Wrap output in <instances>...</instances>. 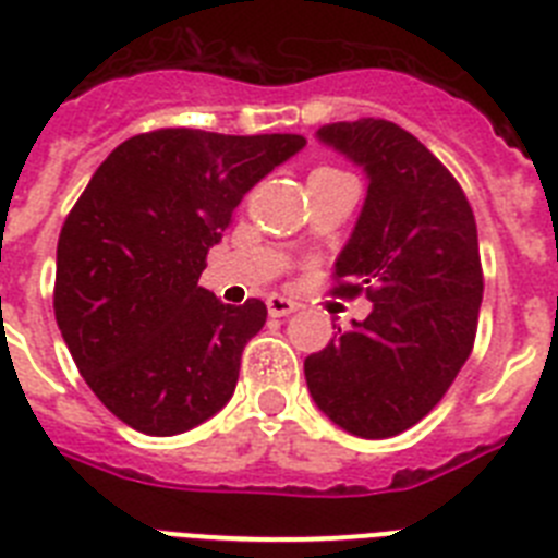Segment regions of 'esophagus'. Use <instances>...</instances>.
<instances>
[{"instance_id": "obj_1", "label": "esophagus", "mask_w": 558, "mask_h": 558, "mask_svg": "<svg viewBox=\"0 0 558 558\" xmlns=\"http://www.w3.org/2000/svg\"><path fill=\"white\" fill-rule=\"evenodd\" d=\"M266 308H269L271 317H289L301 306L294 301H289V298H283V294H271V298H266Z\"/></svg>"}]
</instances>
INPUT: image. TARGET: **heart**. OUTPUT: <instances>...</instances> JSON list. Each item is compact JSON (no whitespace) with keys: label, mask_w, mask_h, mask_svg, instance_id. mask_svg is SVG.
<instances>
[{"label":"heart","mask_w":558,"mask_h":558,"mask_svg":"<svg viewBox=\"0 0 558 558\" xmlns=\"http://www.w3.org/2000/svg\"><path fill=\"white\" fill-rule=\"evenodd\" d=\"M317 172H340V170H317ZM317 172H315V175H317Z\"/></svg>","instance_id":"1"}]
</instances>
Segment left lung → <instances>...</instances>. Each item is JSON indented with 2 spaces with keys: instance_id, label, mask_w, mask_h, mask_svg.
<instances>
[{
  "instance_id": "obj_1",
  "label": "left lung",
  "mask_w": 558,
  "mask_h": 558,
  "mask_svg": "<svg viewBox=\"0 0 558 558\" xmlns=\"http://www.w3.org/2000/svg\"><path fill=\"white\" fill-rule=\"evenodd\" d=\"M317 138L368 175L335 294L366 292L374 308L308 354L306 386L354 437H397L446 397L474 349L485 287L474 209L446 163L395 121H337Z\"/></svg>"
}]
</instances>
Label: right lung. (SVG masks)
Wrapping results in <instances>:
<instances>
[{
  "instance_id": "obj_1",
  "label": "right lung",
  "mask_w": 558,
  "mask_h": 558,
  "mask_svg": "<svg viewBox=\"0 0 558 558\" xmlns=\"http://www.w3.org/2000/svg\"><path fill=\"white\" fill-rule=\"evenodd\" d=\"M303 144L167 128L128 138L93 172L59 235L53 312L121 423L172 437L229 402L266 306H227L198 278L243 195Z\"/></svg>"
}]
</instances>
